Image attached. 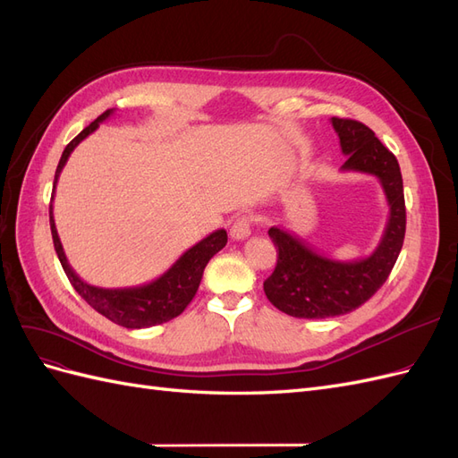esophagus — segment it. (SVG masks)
<instances>
[{
    "instance_id": "esophagus-1",
    "label": "esophagus",
    "mask_w": 458,
    "mask_h": 458,
    "mask_svg": "<svg viewBox=\"0 0 458 458\" xmlns=\"http://www.w3.org/2000/svg\"><path fill=\"white\" fill-rule=\"evenodd\" d=\"M231 239L234 241H244L250 237L252 233V217L250 216H241L234 219V224L231 225Z\"/></svg>"
}]
</instances>
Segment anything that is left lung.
I'll return each mask as SVG.
<instances>
[{
  "instance_id": "obj_1",
  "label": "left lung",
  "mask_w": 458,
  "mask_h": 458,
  "mask_svg": "<svg viewBox=\"0 0 458 458\" xmlns=\"http://www.w3.org/2000/svg\"><path fill=\"white\" fill-rule=\"evenodd\" d=\"M330 122L338 133L342 152L348 157L342 172L377 177L390 216L374 252L350 261L317 252L286 229H269L279 258L263 290L276 310L298 318L338 317L363 306L392 273L405 239V197L397 158L365 123L348 118H330Z\"/></svg>"
}]
</instances>
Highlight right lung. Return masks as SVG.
<instances>
[{
    "instance_id": "add662e5",
    "label": "right lung",
    "mask_w": 458,
    "mask_h": 458,
    "mask_svg": "<svg viewBox=\"0 0 458 458\" xmlns=\"http://www.w3.org/2000/svg\"><path fill=\"white\" fill-rule=\"evenodd\" d=\"M113 113L114 108H108L106 113H103L99 118L93 120L86 130H81L74 140L66 145V148L63 150V157L59 160L57 172H55L51 202L55 197V187H57L59 175L64 168L68 157H71V152L84 141L89 133H93L97 128H99V123L105 122ZM49 225H51L55 252H57L61 266L76 293L84 298L95 311H99L113 323L126 328H148L155 325L168 323L174 317L182 315L183 310L191 303V300L197 294L206 263L227 244V231L217 229L192 248H189V250L179 258L168 271L160 275L158 279H155L152 283H147L141 286H131V288H99L81 281L71 267V263H68L57 227H55L53 204H49Z\"/></svg>"
}]
</instances>
